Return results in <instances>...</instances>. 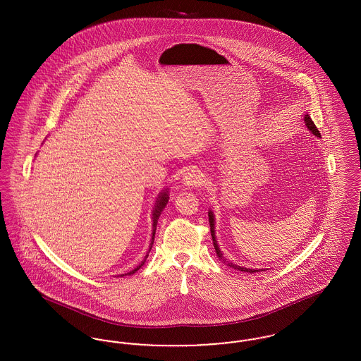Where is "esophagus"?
<instances>
[{"label":"esophagus","mask_w":361,"mask_h":361,"mask_svg":"<svg viewBox=\"0 0 361 361\" xmlns=\"http://www.w3.org/2000/svg\"><path fill=\"white\" fill-rule=\"evenodd\" d=\"M203 173L197 169H188L183 174V183L188 187H199L203 184Z\"/></svg>","instance_id":"1"}]
</instances>
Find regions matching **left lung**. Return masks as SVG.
I'll return each mask as SVG.
<instances>
[{
	"label": "left lung",
	"instance_id": "1",
	"mask_svg": "<svg viewBox=\"0 0 361 361\" xmlns=\"http://www.w3.org/2000/svg\"><path fill=\"white\" fill-rule=\"evenodd\" d=\"M305 123H306L307 128H309L310 131H311V133H312L315 137H321V134H319L318 128L315 127L314 121H311V118H310L309 115H305ZM208 221H209L211 237H212V243H214L215 252H216L218 257L224 258V255H222V252H221V249H219V246H218L216 237H215V219H214V212H212V211H209V212H208ZM224 261H226V259H224ZM227 265H228L230 268H234V269H237V271H242V272H249V274H255V272H259V271H261V269H249V268H243V267L235 265V264H233V262H228V261H227Z\"/></svg>",
	"mask_w": 361,
	"mask_h": 361
}]
</instances>
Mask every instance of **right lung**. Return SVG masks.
Returning <instances> with one entry per match:
<instances>
[{"label": "right lung", "instance_id": "obj_1", "mask_svg": "<svg viewBox=\"0 0 361 361\" xmlns=\"http://www.w3.org/2000/svg\"><path fill=\"white\" fill-rule=\"evenodd\" d=\"M168 200H169V196H168V190H164V192H161L159 195H158V197H157V200H155V206L154 209H153V235H152V243H150V249H149V252L152 250V247H153V242H154L155 237V230H157V222H158V219H159V215H161V212H162V209L165 208L166 206V203H168ZM149 252H147V255L145 256V259L137 265V268L134 269V271H131L130 274H127V275H133V274H135L137 269H140L142 267H143V264L146 262V258L149 256Z\"/></svg>", "mask_w": 361, "mask_h": 361}]
</instances>
